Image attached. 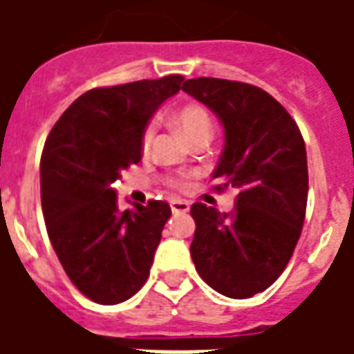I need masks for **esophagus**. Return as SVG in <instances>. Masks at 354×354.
Instances as JSON below:
<instances>
[{"instance_id": "34e87169", "label": "esophagus", "mask_w": 354, "mask_h": 354, "mask_svg": "<svg viewBox=\"0 0 354 354\" xmlns=\"http://www.w3.org/2000/svg\"><path fill=\"white\" fill-rule=\"evenodd\" d=\"M189 207H192V205H189V203H187V201H184V199H172V201H170V208H172V212H174V214H182V212H187V210H189Z\"/></svg>"}]
</instances>
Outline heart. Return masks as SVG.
Instances as JSON below:
<instances>
[{"instance_id":"b5f03b06","label":"heart","mask_w":354,"mask_h":354,"mask_svg":"<svg viewBox=\"0 0 354 354\" xmlns=\"http://www.w3.org/2000/svg\"><path fill=\"white\" fill-rule=\"evenodd\" d=\"M174 121H176L178 129L182 131V134L189 142L197 138H210L212 136V119L207 113V109L199 108V106H185V108H182L176 113V117H174ZM153 132V124H147L144 132H142L140 146H142L144 153L151 146ZM172 184L180 185V180H172Z\"/></svg>"}]
</instances>
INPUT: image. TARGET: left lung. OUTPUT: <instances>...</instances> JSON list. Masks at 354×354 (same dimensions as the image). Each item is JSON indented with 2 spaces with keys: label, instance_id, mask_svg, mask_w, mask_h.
<instances>
[{
  "label": "left lung",
  "instance_id": "8db88e82",
  "mask_svg": "<svg viewBox=\"0 0 354 354\" xmlns=\"http://www.w3.org/2000/svg\"><path fill=\"white\" fill-rule=\"evenodd\" d=\"M182 91L223 124V151L214 180L239 187L235 210L222 214L195 203L192 258L210 288L233 299L273 284L301 235L307 207V153L301 132L273 96L241 81L197 77Z\"/></svg>",
  "mask_w": 354,
  "mask_h": 354
}]
</instances>
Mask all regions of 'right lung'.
Here are the masks:
<instances>
[{
  "mask_svg": "<svg viewBox=\"0 0 354 354\" xmlns=\"http://www.w3.org/2000/svg\"><path fill=\"white\" fill-rule=\"evenodd\" d=\"M182 81L167 75L87 91L45 142L39 172L50 245L70 281L96 304H121L149 277L170 207L147 201L121 210L111 184L142 159V132Z\"/></svg>",
  "mask_w": 354,
  "mask_h": 354,
  "instance_id": "obj_1",
  "label": "right lung"
}]
</instances>
